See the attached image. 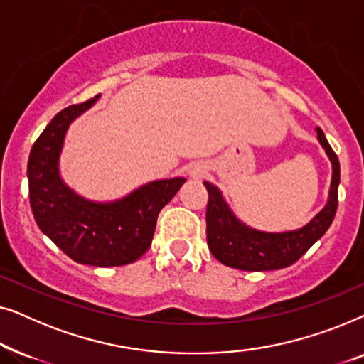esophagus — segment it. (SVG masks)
<instances>
[{"instance_id": "obj_1", "label": "esophagus", "mask_w": 364, "mask_h": 364, "mask_svg": "<svg viewBox=\"0 0 364 364\" xmlns=\"http://www.w3.org/2000/svg\"><path fill=\"white\" fill-rule=\"evenodd\" d=\"M187 173L192 178H202L207 173V167L203 166V164H192V166L188 167Z\"/></svg>"}]
</instances>
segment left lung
Returning a JSON list of instances; mask_svg holds the SVG:
<instances>
[{
    "label": "left lung",
    "instance_id": "8db88e82",
    "mask_svg": "<svg viewBox=\"0 0 364 364\" xmlns=\"http://www.w3.org/2000/svg\"><path fill=\"white\" fill-rule=\"evenodd\" d=\"M316 137L331 162V186L325 207L306 225L287 232H262L243 223L232 212L220 188L203 182L208 191L207 243L208 250L223 265L245 272L280 270L295 263L330 228L338 208L340 161L316 127Z\"/></svg>",
    "mask_w": 364,
    "mask_h": 364
}]
</instances>
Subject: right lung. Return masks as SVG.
<instances>
[{
    "mask_svg": "<svg viewBox=\"0 0 364 364\" xmlns=\"http://www.w3.org/2000/svg\"><path fill=\"white\" fill-rule=\"evenodd\" d=\"M97 99L63 109L34 142L28 159L29 203L41 232L74 262L121 267L147 252L159 212L172 200L186 178L147 182L111 202H94L74 192L59 171L64 139L69 126Z\"/></svg>",
    "mask_w": 364,
    "mask_h": 364,
    "instance_id": "right-lung-1",
    "label": "right lung"
}]
</instances>
